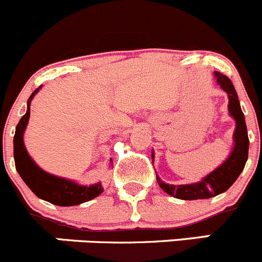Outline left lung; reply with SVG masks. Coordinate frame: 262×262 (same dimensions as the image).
I'll return each mask as SVG.
<instances>
[{
    "label": "left lung",
    "mask_w": 262,
    "mask_h": 262,
    "mask_svg": "<svg viewBox=\"0 0 262 262\" xmlns=\"http://www.w3.org/2000/svg\"><path fill=\"white\" fill-rule=\"evenodd\" d=\"M215 78L216 82L223 91L228 93L229 97V114L235 120V130L233 134V141H234V147L230 152L229 157L220 165L219 167L210 172L207 177H205L201 182L193 183V184H182V185H172L166 184L162 182L159 177H156L157 183L160 187L175 199L179 200H205L211 199L220 193L225 192L233 185V183L237 180L241 172L245 169L246 161L248 159V141L247 126H246L245 115L241 108L238 95L235 92V88L233 83L230 82L227 75L222 74L219 72H215ZM152 161H154V152H152Z\"/></svg>",
    "instance_id": "1"
}]
</instances>
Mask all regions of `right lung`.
Wrapping results in <instances>:
<instances>
[{
  "label": "right lung",
  "mask_w": 262,
  "mask_h": 262,
  "mask_svg": "<svg viewBox=\"0 0 262 262\" xmlns=\"http://www.w3.org/2000/svg\"><path fill=\"white\" fill-rule=\"evenodd\" d=\"M39 88H37L29 97L27 102V113L20 119L16 129H15V167H16L21 179L25 182V184L40 200H45V201L56 205V206H75V205L91 201L102 193L103 189L101 187V183L92 185H80L73 180L48 174L45 170L40 169L38 165H35V162L33 161L32 157L28 155L27 149H25L23 136H24L25 128H27L28 121H29L30 102H32L35 93L39 91Z\"/></svg>",
  "instance_id": "right-lung-1"
}]
</instances>
